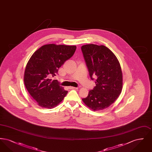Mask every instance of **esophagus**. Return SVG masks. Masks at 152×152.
I'll list each match as a JSON object with an SVG mask.
<instances>
[{
  "instance_id": "1",
  "label": "esophagus",
  "mask_w": 152,
  "mask_h": 152,
  "mask_svg": "<svg viewBox=\"0 0 152 152\" xmlns=\"http://www.w3.org/2000/svg\"><path fill=\"white\" fill-rule=\"evenodd\" d=\"M68 88H69V89H77V88H76V87H68Z\"/></svg>"
}]
</instances>
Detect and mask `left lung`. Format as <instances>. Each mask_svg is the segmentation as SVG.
Instances as JSON below:
<instances>
[{"label": "left lung", "mask_w": 152, "mask_h": 152, "mask_svg": "<svg viewBox=\"0 0 152 152\" xmlns=\"http://www.w3.org/2000/svg\"><path fill=\"white\" fill-rule=\"evenodd\" d=\"M91 80L96 86L82 100L92 110H100L109 107L121 94L123 73L115 54L104 45L87 44L81 47Z\"/></svg>", "instance_id": "8db88e82"}]
</instances>
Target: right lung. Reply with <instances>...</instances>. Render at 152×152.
<instances>
[{"instance_id": "obj_1", "label": "right lung", "mask_w": 152, "mask_h": 152, "mask_svg": "<svg viewBox=\"0 0 152 152\" xmlns=\"http://www.w3.org/2000/svg\"><path fill=\"white\" fill-rule=\"evenodd\" d=\"M75 45L46 44L35 51L29 58L24 72L26 89L37 104L51 109L63 101L68 91L51 77L58 73V68L73 55Z\"/></svg>"}]
</instances>
